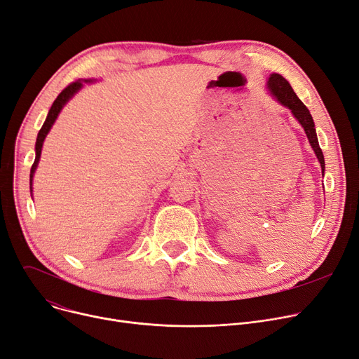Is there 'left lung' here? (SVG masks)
<instances>
[{"label": "left lung", "instance_id": "obj_1", "mask_svg": "<svg viewBox=\"0 0 359 359\" xmlns=\"http://www.w3.org/2000/svg\"><path fill=\"white\" fill-rule=\"evenodd\" d=\"M268 91L272 94V96L280 103L282 106H285L287 109L291 110L292 116L298 121V123L303 126L306 135L309 138V142L314 151V154L320 163V167H322V173L325 175V157L322 153V148L318 145L317 134H316V128H314V121L310 115V110L306 107V104L301 102L290 83L282 77L280 74H271L269 80L266 83Z\"/></svg>", "mask_w": 359, "mask_h": 359}]
</instances>
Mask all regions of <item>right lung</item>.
Returning <instances> with one entry per match:
<instances>
[{"label": "right lung", "instance_id": "obj_1", "mask_svg": "<svg viewBox=\"0 0 359 359\" xmlns=\"http://www.w3.org/2000/svg\"><path fill=\"white\" fill-rule=\"evenodd\" d=\"M93 81H96V80H93V79H88V80H79V81H75V83L69 84L68 87H65V88L60 93V96L56 97L55 102L52 103V106H50V109H49V113H48V116H46L45 122H43V125H42V128H41V130H39V134H37V138H36V145H34L36 157H34V163H33L32 170H30V192H32L33 176H34V172H36V168H37V164H39V160H41L43 141H45L46 135L49 134V130H50L52 125L55 123L56 118H58V115L61 113L62 107L74 97V94L79 93V91L83 88L84 83H93Z\"/></svg>", "mask_w": 359, "mask_h": 359}]
</instances>
